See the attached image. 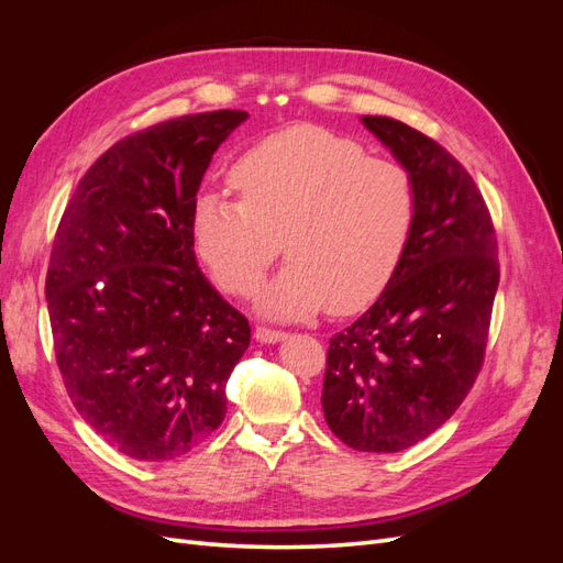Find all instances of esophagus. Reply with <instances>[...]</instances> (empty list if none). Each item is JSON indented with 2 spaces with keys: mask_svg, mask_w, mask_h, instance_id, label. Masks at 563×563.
Masks as SVG:
<instances>
[{
  "mask_svg": "<svg viewBox=\"0 0 563 563\" xmlns=\"http://www.w3.org/2000/svg\"><path fill=\"white\" fill-rule=\"evenodd\" d=\"M255 340H261V343H279V340H284L286 338V333L284 331H279V329H269V327H255Z\"/></svg>",
  "mask_w": 563,
  "mask_h": 563,
  "instance_id": "34e87169",
  "label": "esophagus"
}]
</instances>
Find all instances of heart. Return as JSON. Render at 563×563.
<instances>
[{
	"label": "heart",
	"instance_id": "b5f03b06",
	"mask_svg": "<svg viewBox=\"0 0 563 563\" xmlns=\"http://www.w3.org/2000/svg\"><path fill=\"white\" fill-rule=\"evenodd\" d=\"M240 199L201 192L192 240L216 282L246 296L282 251L291 255L258 296L261 310L308 317L329 302L354 312L395 275L416 225V185L406 168L371 157L314 124L282 129L234 162Z\"/></svg>",
	"mask_w": 563,
	"mask_h": 563
}]
</instances>
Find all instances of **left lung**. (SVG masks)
<instances>
[{
  "instance_id": "left-lung-1",
  "label": "left lung",
  "mask_w": 563,
  "mask_h": 563,
  "mask_svg": "<svg viewBox=\"0 0 563 563\" xmlns=\"http://www.w3.org/2000/svg\"><path fill=\"white\" fill-rule=\"evenodd\" d=\"M416 185V225L395 275L331 338L321 406L354 451L397 453L439 430L479 376L500 265L482 192L446 147L362 117Z\"/></svg>"
}]
</instances>
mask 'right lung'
Here are the masks:
<instances>
[{
	"instance_id": "add662e5",
	"label": "right lung",
	"mask_w": 563,
	"mask_h": 563,
	"mask_svg": "<svg viewBox=\"0 0 563 563\" xmlns=\"http://www.w3.org/2000/svg\"><path fill=\"white\" fill-rule=\"evenodd\" d=\"M246 117L185 114L126 135L84 174L56 230L46 302L65 389L133 460H174L211 437L251 343L192 240L201 178Z\"/></svg>"
}]
</instances>
